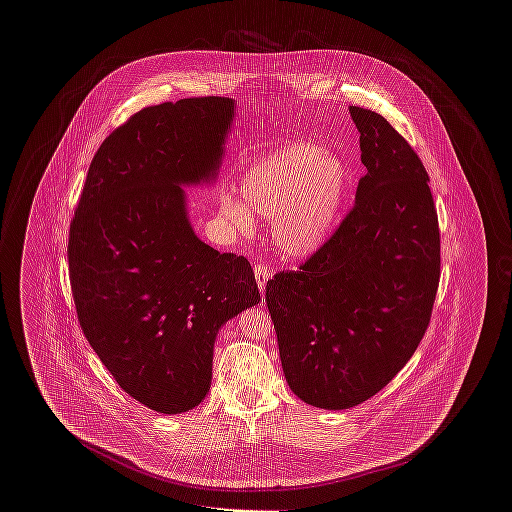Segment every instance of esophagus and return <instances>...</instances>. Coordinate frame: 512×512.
I'll use <instances>...</instances> for the list:
<instances>
[{"label":"esophagus","mask_w":512,"mask_h":512,"mask_svg":"<svg viewBox=\"0 0 512 512\" xmlns=\"http://www.w3.org/2000/svg\"><path fill=\"white\" fill-rule=\"evenodd\" d=\"M253 270H255V278H257L259 290H265V288H267V282L270 280V276H272L270 268L261 265V263H257V265L253 267Z\"/></svg>","instance_id":"34e87169"}]
</instances>
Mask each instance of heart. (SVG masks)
Masks as SVG:
<instances>
[{
  "mask_svg": "<svg viewBox=\"0 0 512 512\" xmlns=\"http://www.w3.org/2000/svg\"><path fill=\"white\" fill-rule=\"evenodd\" d=\"M349 176L338 157L315 144H290L253 161L240 176V192L220 195V215L240 234L255 217L270 219V238L286 257H305L328 238L338 219Z\"/></svg>",
  "mask_w": 512,
  "mask_h": 512,
  "instance_id": "obj_1",
  "label": "heart"
}]
</instances>
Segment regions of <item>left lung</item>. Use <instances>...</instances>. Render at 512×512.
Returning a JSON list of instances; mask_svg holds the SVG:
<instances>
[{
  "label": "left lung",
  "instance_id": "left-lung-1",
  "mask_svg": "<svg viewBox=\"0 0 512 512\" xmlns=\"http://www.w3.org/2000/svg\"><path fill=\"white\" fill-rule=\"evenodd\" d=\"M361 132L355 205L301 263L267 282L282 368L293 393L349 409L388 386L430 324L439 226L428 172L382 115L349 107Z\"/></svg>",
  "mask_w": 512,
  "mask_h": 512
}]
</instances>
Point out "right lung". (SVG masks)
I'll list each match as a JSON object with an SVG mask.
<instances>
[{
	"label": "right lung",
	"mask_w": 512,
	"mask_h": 512,
	"mask_svg": "<svg viewBox=\"0 0 512 512\" xmlns=\"http://www.w3.org/2000/svg\"><path fill=\"white\" fill-rule=\"evenodd\" d=\"M230 98L151 105L99 146L69 232L80 328L130 397L186 413L211 388L220 326L261 301L253 268L201 242L182 184L217 174Z\"/></svg>",
	"instance_id": "add662e5"
}]
</instances>
